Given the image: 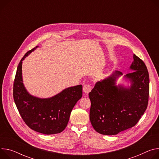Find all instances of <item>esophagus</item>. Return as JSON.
Returning a JSON list of instances; mask_svg holds the SVG:
<instances>
[{"mask_svg":"<svg viewBox=\"0 0 159 159\" xmlns=\"http://www.w3.org/2000/svg\"><path fill=\"white\" fill-rule=\"evenodd\" d=\"M92 89V86L91 84H85L83 86V91L85 94H88Z\"/></svg>","mask_w":159,"mask_h":159,"instance_id":"obj_1","label":"esophagus"}]
</instances>
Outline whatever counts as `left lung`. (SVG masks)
<instances>
[{"mask_svg":"<svg viewBox=\"0 0 159 159\" xmlns=\"http://www.w3.org/2000/svg\"><path fill=\"white\" fill-rule=\"evenodd\" d=\"M130 69L134 71L124 77L131 82L126 88L116 85L122 74L116 71L96 82L89 93V118L95 131L104 135H115L134 127L145 113L148 103L150 79L147 68L136 54Z\"/></svg>","mask_w":159,"mask_h":159,"instance_id":"8db88e82","label":"left lung"}]
</instances>
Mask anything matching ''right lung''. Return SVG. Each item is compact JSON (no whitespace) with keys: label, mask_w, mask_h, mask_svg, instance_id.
I'll return each instance as SVG.
<instances>
[{"label":"right lung","mask_w":159,"mask_h":159,"mask_svg":"<svg viewBox=\"0 0 159 159\" xmlns=\"http://www.w3.org/2000/svg\"><path fill=\"white\" fill-rule=\"evenodd\" d=\"M37 47L28 51L18 64L13 84V98L21 118L30 129L44 134H57L65 129L72 109L82 98V85L66 88L50 98L30 95L23 83L22 61Z\"/></svg>","instance_id":"add662e5"}]
</instances>
